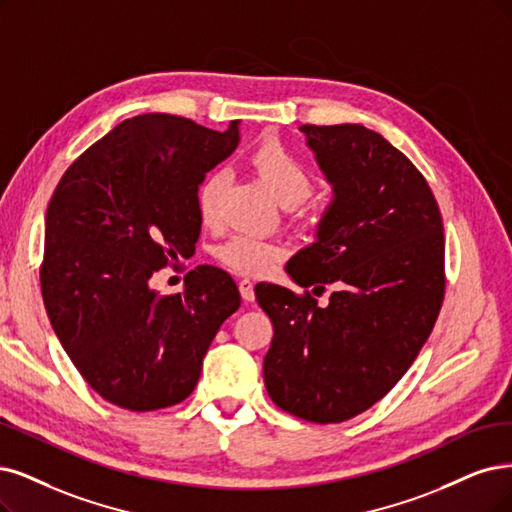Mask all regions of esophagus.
<instances>
[{"mask_svg": "<svg viewBox=\"0 0 512 512\" xmlns=\"http://www.w3.org/2000/svg\"><path fill=\"white\" fill-rule=\"evenodd\" d=\"M238 289H240V295H242L244 301H253V299H255V285H253V280L242 278V280L238 282Z\"/></svg>", "mask_w": 512, "mask_h": 512, "instance_id": "obj_1", "label": "esophagus"}]
</instances>
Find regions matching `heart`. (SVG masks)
Wrapping results in <instances>:
<instances>
[{
  "instance_id": "b5f03b06",
  "label": "heart",
  "mask_w": 512,
  "mask_h": 512,
  "mask_svg": "<svg viewBox=\"0 0 512 512\" xmlns=\"http://www.w3.org/2000/svg\"><path fill=\"white\" fill-rule=\"evenodd\" d=\"M251 164L266 181L270 192L282 206H297L310 198L314 177L306 162L278 139L261 141L251 151ZM225 189L223 170H211L196 187V208L204 225H217L221 217V198ZM282 257L276 242L257 236L238 234L217 249V259L236 274H266Z\"/></svg>"
}]
</instances>
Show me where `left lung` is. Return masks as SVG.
<instances>
[{
  "label": "left lung",
  "mask_w": 512,
  "mask_h": 512,
  "mask_svg": "<svg viewBox=\"0 0 512 512\" xmlns=\"http://www.w3.org/2000/svg\"><path fill=\"white\" fill-rule=\"evenodd\" d=\"M301 130L335 198L318 240L287 263L306 291L255 287L274 325L263 382L282 411L339 424L384 399L437 323L443 219L424 175L380 132L361 124ZM327 286L330 304L320 309L313 293Z\"/></svg>",
  "instance_id": "left-lung-1"
}]
</instances>
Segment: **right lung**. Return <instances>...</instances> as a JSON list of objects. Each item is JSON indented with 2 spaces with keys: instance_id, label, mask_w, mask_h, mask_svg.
<instances>
[{
  "instance_id": "1",
  "label": "right lung",
  "mask_w": 512,
  "mask_h": 512,
  "mask_svg": "<svg viewBox=\"0 0 512 512\" xmlns=\"http://www.w3.org/2000/svg\"><path fill=\"white\" fill-rule=\"evenodd\" d=\"M225 132L170 113L128 118L90 145L46 211L42 297L56 337L92 390L128 411H154L194 392L202 358L240 308L234 278L213 266L160 295L149 280L200 236L196 187L232 154Z\"/></svg>"
}]
</instances>
